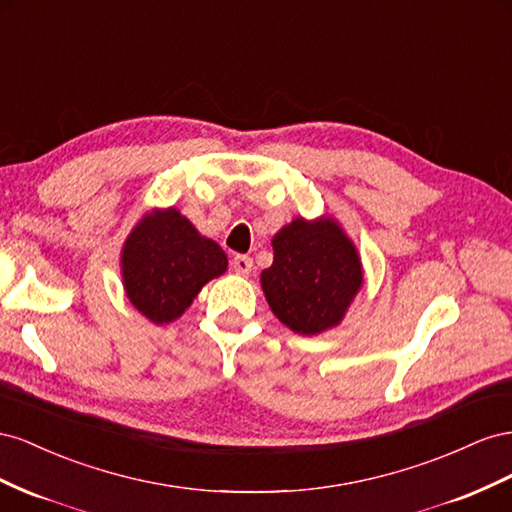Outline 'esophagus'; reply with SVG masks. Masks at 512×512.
<instances>
[{"label": "esophagus", "instance_id": "1", "mask_svg": "<svg viewBox=\"0 0 512 512\" xmlns=\"http://www.w3.org/2000/svg\"><path fill=\"white\" fill-rule=\"evenodd\" d=\"M231 266H233V270H236L238 274L246 276V274H251V270H253V259L248 257V255H236V257H233V261H231Z\"/></svg>", "mask_w": 512, "mask_h": 512}]
</instances>
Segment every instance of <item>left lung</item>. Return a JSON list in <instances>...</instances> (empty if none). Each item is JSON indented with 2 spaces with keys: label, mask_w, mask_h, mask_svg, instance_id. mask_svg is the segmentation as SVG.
I'll return each instance as SVG.
<instances>
[{
  "label": "left lung",
  "mask_w": 512,
  "mask_h": 512,
  "mask_svg": "<svg viewBox=\"0 0 512 512\" xmlns=\"http://www.w3.org/2000/svg\"><path fill=\"white\" fill-rule=\"evenodd\" d=\"M274 261L261 272L272 313L304 337L341 324L362 287L354 242L330 216L294 218L272 238Z\"/></svg>",
  "instance_id": "obj_1"
}]
</instances>
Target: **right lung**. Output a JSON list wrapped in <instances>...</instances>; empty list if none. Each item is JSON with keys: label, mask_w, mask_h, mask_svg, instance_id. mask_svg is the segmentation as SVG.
I'll use <instances>...</instances> for the list:
<instances>
[{"label": "right lung", "mask_w": 512, "mask_h": 512, "mask_svg": "<svg viewBox=\"0 0 512 512\" xmlns=\"http://www.w3.org/2000/svg\"><path fill=\"white\" fill-rule=\"evenodd\" d=\"M225 270L223 248L175 208L145 214L122 246L126 296L158 326L178 319L201 287Z\"/></svg>", "instance_id": "1"}]
</instances>
